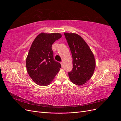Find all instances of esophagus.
Returning a JSON list of instances; mask_svg holds the SVG:
<instances>
[{"mask_svg": "<svg viewBox=\"0 0 121 121\" xmlns=\"http://www.w3.org/2000/svg\"><path fill=\"white\" fill-rule=\"evenodd\" d=\"M60 64L61 65V67H63V62H60Z\"/></svg>", "mask_w": 121, "mask_h": 121, "instance_id": "34e87169", "label": "esophagus"}]
</instances>
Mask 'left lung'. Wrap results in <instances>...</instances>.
I'll use <instances>...</instances> for the list:
<instances>
[{
	"label": "left lung",
	"mask_w": 121,
	"mask_h": 121,
	"mask_svg": "<svg viewBox=\"0 0 121 121\" xmlns=\"http://www.w3.org/2000/svg\"><path fill=\"white\" fill-rule=\"evenodd\" d=\"M73 57V69L68 73L71 82L77 85L87 82L95 68L94 55L86 42L80 35L64 33Z\"/></svg>",
	"instance_id": "8db88e82"
}]
</instances>
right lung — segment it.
<instances>
[{
  "mask_svg": "<svg viewBox=\"0 0 121 121\" xmlns=\"http://www.w3.org/2000/svg\"><path fill=\"white\" fill-rule=\"evenodd\" d=\"M61 36L58 33H41L32 44L26 64L29 76L39 85H49L60 71L61 65L54 60L52 47Z\"/></svg>",
  "mask_w": 121,
  "mask_h": 121,
  "instance_id": "obj_1",
  "label": "right lung"
}]
</instances>
